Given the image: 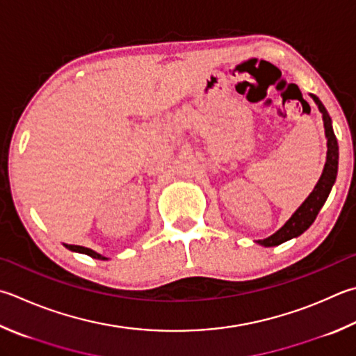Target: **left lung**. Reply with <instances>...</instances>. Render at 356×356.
<instances>
[{
  "label": "left lung",
  "instance_id": "obj_1",
  "mask_svg": "<svg viewBox=\"0 0 356 356\" xmlns=\"http://www.w3.org/2000/svg\"><path fill=\"white\" fill-rule=\"evenodd\" d=\"M310 97L314 100V104L318 105V108L321 111V115H323V120H324V130H325V138H327V158H325L323 175H321L319 181L316 183V186H314V189L312 191L310 195H308L304 203L294 211L293 216L285 221V225L280 227L279 231L274 232L270 237L256 241V243L265 248L277 246L280 243H284V241L296 238L300 236V234H304L308 227L312 226L313 221L316 220V216L319 213L321 207L324 206L325 200L328 198V193H330L334 181H337L339 149H338L337 136H334V131L332 127V118L328 116L324 104L321 102L318 96L310 95Z\"/></svg>",
  "mask_w": 356,
  "mask_h": 356
}]
</instances>
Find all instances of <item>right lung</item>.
Returning <instances> with one entry per match:
<instances>
[{"label":"right lung","mask_w":356,"mask_h":356,"mask_svg":"<svg viewBox=\"0 0 356 356\" xmlns=\"http://www.w3.org/2000/svg\"><path fill=\"white\" fill-rule=\"evenodd\" d=\"M65 248H68L70 251H74V252H80V254H86V256H90L92 259H97V260H108L106 257H104L102 254H99L96 251L90 250V248H85V246H77V245H66L65 243Z\"/></svg>","instance_id":"right-lung-1"}]
</instances>
